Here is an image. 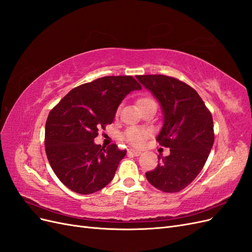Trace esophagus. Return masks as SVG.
I'll use <instances>...</instances> for the list:
<instances>
[{"label": "esophagus", "instance_id": "1", "mask_svg": "<svg viewBox=\"0 0 252 252\" xmlns=\"http://www.w3.org/2000/svg\"><path fill=\"white\" fill-rule=\"evenodd\" d=\"M128 152H130V154H132L133 156H135V157H139L142 152L141 151H139V150H135V149H129V151Z\"/></svg>", "mask_w": 252, "mask_h": 252}]
</instances>
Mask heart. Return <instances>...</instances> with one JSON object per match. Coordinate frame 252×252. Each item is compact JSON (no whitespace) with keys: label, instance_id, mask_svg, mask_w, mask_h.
Masks as SVG:
<instances>
[{"label":"heart","instance_id":"obj_1","mask_svg":"<svg viewBox=\"0 0 252 252\" xmlns=\"http://www.w3.org/2000/svg\"><path fill=\"white\" fill-rule=\"evenodd\" d=\"M150 102H155V101L147 96L139 98L138 100L139 108L143 107V106H145ZM148 136H149V131L146 130V129L141 128V127H132V128H129L128 130L125 132L124 138L129 144H131L132 146L141 147V146H143L144 143L146 142Z\"/></svg>","mask_w":252,"mask_h":252}]
</instances>
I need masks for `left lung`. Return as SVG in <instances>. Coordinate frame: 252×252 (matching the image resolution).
<instances>
[{
  "label": "left lung",
  "instance_id": "1",
  "mask_svg": "<svg viewBox=\"0 0 252 252\" xmlns=\"http://www.w3.org/2000/svg\"><path fill=\"white\" fill-rule=\"evenodd\" d=\"M136 79L161 105L163 126L157 140L170 154L158 157L155 170L146 172L152 186L164 192H179L201 172L215 142L210 111L196 91L177 79L162 74Z\"/></svg>",
  "mask_w": 252,
  "mask_h": 252
}]
</instances>
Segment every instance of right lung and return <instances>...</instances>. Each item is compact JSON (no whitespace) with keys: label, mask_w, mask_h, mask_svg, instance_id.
Wrapping results in <instances>:
<instances>
[{"label":"right lung","mask_w":252,"mask_h":252,"mask_svg":"<svg viewBox=\"0 0 252 252\" xmlns=\"http://www.w3.org/2000/svg\"><path fill=\"white\" fill-rule=\"evenodd\" d=\"M142 87L130 75L104 77L68 93L53 108L45 126V149L52 170L80 194L108 185L126 150L94 143L97 131L111 124L125 96Z\"/></svg>","instance_id":"right-lung-1"}]
</instances>
